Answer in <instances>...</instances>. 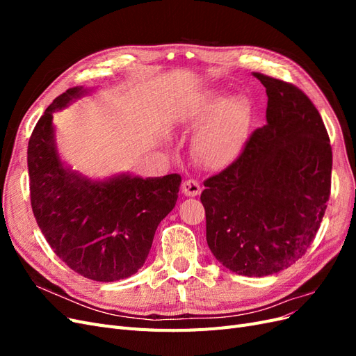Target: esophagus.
Instances as JSON below:
<instances>
[{
	"instance_id": "34e87169",
	"label": "esophagus",
	"mask_w": 356,
	"mask_h": 356,
	"mask_svg": "<svg viewBox=\"0 0 356 356\" xmlns=\"http://www.w3.org/2000/svg\"><path fill=\"white\" fill-rule=\"evenodd\" d=\"M200 184L196 181V179H186L184 182H182V193H184L186 196H197L200 195Z\"/></svg>"
}]
</instances>
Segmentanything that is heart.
Returning a JSON list of instances; mask_svg holds the SVG:
<instances>
[{"instance_id":"obj_1","label":"heart","mask_w":356,"mask_h":356,"mask_svg":"<svg viewBox=\"0 0 356 356\" xmlns=\"http://www.w3.org/2000/svg\"><path fill=\"white\" fill-rule=\"evenodd\" d=\"M248 105L238 98L203 99L191 111L196 123H204L196 136L195 152L200 161L221 168L239 154L248 127Z\"/></svg>"}]
</instances>
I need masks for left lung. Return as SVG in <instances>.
I'll use <instances>...</instances> for the list:
<instances>
[{
    "label": "left lung",
    "mask_w": 356,
    "mask_h": 356,
    "mask_svg": "<svg viewBox=\"0 0 356 356\" xmlns=\"http://www.w3.org/2000/svg\"><path fill=\"white\" fill-rule=\"evenodd\" d=\"M267 93V124L242 153L204 179L207 241L217 260L243 276H267L303 257L331 193L332 152L316 106L293 83L252 72Z\"/></svg>",
    "instance_id": "left-lung-1"
}]
</instances>
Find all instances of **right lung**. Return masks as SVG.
I'll return each mask as SVG.
<instances>
[{
	"mask_svg": "<svg viewBox=\"0 0 356 356\" xmlns=\"http://www.w3.org/2000/svg\"><path fill=\"white\" fill-rule=\"evenodd\" d=\"M81 93L72 88L58 96L32 131L31 207L53 252L75 273L99 282L120 281L145 263L157 225L175 207L181 175L89 181L63 168L53 141V111Z\"/></svg>",
	"mask_w": 356,
	"mask_h": 356,
	"instance_id": "1",
	"label": "right lung"
}]
</instances>
